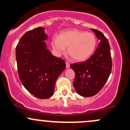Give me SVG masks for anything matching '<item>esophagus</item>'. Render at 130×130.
<instances>
[{"mask_svg":"<svg viewBox=\"0 0 130 130\" xmlns=\"http://www.w3.org/2000/svg\"><path fill=\"white\" fill-rule=\"evenodd\" d=\"M70 66V65L69 62H68V61H66V68H69Z\"/></svg>","mask_w":130,"mask_h":130,"instance_id":"obj_1","label":"esophagus"}]
</instances>
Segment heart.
Listing matches in <instances>:
<instances>
[{"mask_svg":"<svg viewBox=\"0 0 130 130\" xmlns=\"http://www.w3.org/2000/svg\"><path fill=\"white\" fill-rule=\"evenodd\" d=\"M52 45L58 55L64 54L67 47L72 59L82 61L87 59L93 53L96 45V39L91 33L76 30H67L61 32L59 38L54 37Z\"/></svg>","mask_w":130,"mask_h":130,"instance_id":"b5f03b06","label":"heart"}]
</instances>
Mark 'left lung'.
Returning <instances> with one entry per match:
<instances>
[{"label":"left lung","instance_id":"1","mask_svg":"<svg viewBox=\"0 0 130 130\" xmlns=\"http://www.w3.org/2000/svg\"><path fill=\"white\" fill-rule=\"evenodd\" d=\"M100 42L94 54L86 61L71 64L75 73L73 86L80 95L85 97L98 93L107 82L111 72L110 47L103 33L93 29Z\"/></svg>","mask_w":130,"mask_h":130}]
</instances>
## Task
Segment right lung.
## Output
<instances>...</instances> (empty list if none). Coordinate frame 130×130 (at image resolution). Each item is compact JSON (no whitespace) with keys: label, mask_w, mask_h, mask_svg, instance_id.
<instances>
[{"label":"right lung","mask_w":130,"mask_h":130,"mask_svg":"<svg viewBox=\"0 0 130 130\" xmlns=\"http://www.w3.org/2000/svg\"><path fill=\"white\" fill-rule=\"evenodd\" d=\"M47 39L44 28L38 27L28 31L20 38L15 49L17 70L24 87L40 99L54 94L57 79L66 64L46 48L43 40Z\"/></svg>","instance_id":"obj_1"}]
</instances>
